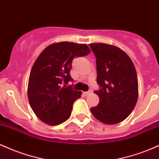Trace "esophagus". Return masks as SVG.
<instances>
[{"label":"esophagus","mask_w":159,"mask_h":159,"mask_svg":"<svg viewBox=\"0 0 159 159\" xmlns=\"http://www.w3.org/2000/svg\"><path fill=\"white\" fill-rule=\"evenodd\" d=\"M93 93V91L92 90H90V91H88V92H85V93H84V94L85 95V96H88V95H90V94H91Z\"/></svg>","instance_id":"1"}]
</instances>
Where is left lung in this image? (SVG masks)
I'll return each mask as SVG.
<instances>
[{
    "label": "left lung",
    "instance_id": "left-lung-1",
    "mask_svg": "<svg viewBox=\"0 0 159 159\" xmlns=\"http://www.w3.org/2000/svg\"><path fill=\"white\" fill-rule=\"evenodd\" d=\"M96 58L97 83L95 91L99 103L91 107L98 120L107 125L123 121L135 107L138 81L135 67L129 56L118 47L105 43L89 44Z\"/></svg>",
    "mask_w": 159,
    "mask_h": 159
}]
</instances>
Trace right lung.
I'll return each instance as SVG.
<instances>
[{
    "label": "right lung",
    "mask_w": 159,
    "mask_h": 159,
    "mask_svg": "<svg viewBox=\"0 0 159 159\" xmlns=\"http://www.w3.org/2000/svg\"><path fill=\"white\" fill-rule=\"evenodd\" d=\"M90 52L86 44L60 42L47 46L34 62L27 96L34 114L43 123L57 125L70 116L74 102L81 96V91L66 87L72 81L69 74L72 61Z\"/></svg>",
    "instance_id": "right-lung-1"
}]
</instances>
